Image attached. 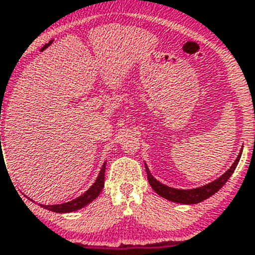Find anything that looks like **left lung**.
<instances>
[{
    "label": "left lung",
    "mask_w": 255,
    "mask_h": 255,
    "mask_svg": "<svg viewBox=\"0 0 255 255\" xmlns=\"http://www.w3.org/2000/svg\"><path fill=\"white\" fill-rule=\"evenodd\" d=\"M243 149L239 153L238 158L235 159V162L233 163V166L224 173L221 175L218 179H216L215 181L209 182L207 185L199 186V188L194 189H175L171 188V186L164 185L162 182H159L158 180L154 179L152 173H150L149 168L145 164V170H147V176L148 181H149L150 186H152L153 190L157 193L158 195H161L164 199L171 200V202H175V203H181V204H197L203 202V200L208 199L209 197L217 193L222 186L226 184L227 180L230 179V176L233 175V172L235 171L236 166H238L239 161H240V157H242Z\"/></svg>",
    "instance_id": "8db88e82"
}]
</instances>
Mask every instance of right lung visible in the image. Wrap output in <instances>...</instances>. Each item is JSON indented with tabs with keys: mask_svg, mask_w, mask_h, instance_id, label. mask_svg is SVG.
I'll return each instance as SVG.
<instances>
[{
	"mask_svg": "<svg viewBox=\"0 0 255 255\" xmlns=\"http://www.w3.org/2000/svg\"><path fill=\"white\" fill-rule=\"evenodd\" d=\"M106 163L105 162L100 171V175L97 177V180L94 181L93 185L85 191L84 194H82L80 197L75 198V199L66 202V203L62 204H53V206H44V204H40V207L48 209V211L56 212V213H69V212H75L78 209L83 208V207L88 206V204L93 202L98 195L101 194L103 186H105V171H106Z\"/></svg>",
	"mask_w": 255,
	"mask_h": 255,
	"instance_id": "1",
	"label": "right lung"
}]
</instances>
